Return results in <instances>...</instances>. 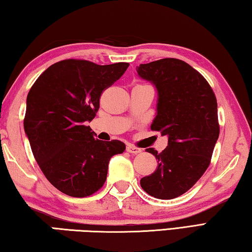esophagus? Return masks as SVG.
I'll use <instances>...</instances> for the list:
<instances>
[{"label":"esophagus","mask_w":252,"mask_h":252,"mask_svg":"<svg viewBox=\"0 0 252 252\" xmlns=\"http://www.w3.org/2000/svg\"><path fill=\"white\" fill-rule=\"evenodd\" d=\"M126 151L129 153H133V155H136V153H140L142 151V149H140L138 147H134L132 146V144H129V146L126 147Z\"/></svg>","instance_id":"obj_1"}]
</instances>
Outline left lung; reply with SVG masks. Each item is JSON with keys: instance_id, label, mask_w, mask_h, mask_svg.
<instances>
[{"instance_id": "left-lung-1", "label": "left lung", "mask_w": 252, "mask_h": 252, "mask_svg": "<svg viewBox=\"0 0 252 252\" xmlns=\"http://www.w3.org/2000/svg\"><path fill=\"white\" fill-rule=\"evenodd\" d=\"M136 72L158 91L151 130L168 136V147L161 153L147 149L158 167L140 185L157 199H174L192 188L210 164L220 132L216 95L207 80L179 59L140 64Z\"/></svg>"}]
</instances>
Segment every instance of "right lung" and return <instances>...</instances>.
<instances>
[{"instance_id":"obj_1","label":"right lung","mask_w":252,"mask_h":252,"mask_svg":"<svg viewBox=\"0 0 252 252\" xmlns=\"http://www.w3.org/2000/svg\"><path fill=\"white\" fill-rule=\"evenodd\" d=\"M129 63L99 65L69 59L49 66L27 97L24 130L45 178L58 190L84 198L101 189L109 161L126 144L94 139L88 122L100 108V96L119 80Z\"/></svg>"}]
</instances>
